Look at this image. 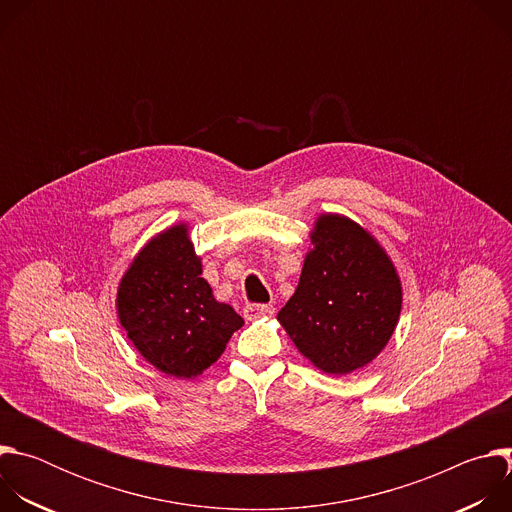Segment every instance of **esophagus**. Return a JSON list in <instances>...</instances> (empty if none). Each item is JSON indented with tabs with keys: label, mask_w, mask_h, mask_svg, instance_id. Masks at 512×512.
<instances>
[{
	"label": "esophagus",
	"mask_w": 512,
	"mask_h": 512,
	"mask_svg": "<svg viewBox=\"0 0 512 512\" xmlns=\"http://www.w3.org/2000/svg\"><path fill=\"white\" fill-rule=\"evenodd\" d=\"M271 312V308L267 306V304H247L245 308H243V316L247 318V320H257V318H261V316H267Z\"/></svg>",
	"instance_id": "esophagus-1"
}]
</instances>
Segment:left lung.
Listing matches in <instances>:
<instances>
[{"label":"left lung","instance_id":"1","mask_svg":"<svg viewBox=\"0 0 512 512\" xmlns=\"http://www.w3.org/2000/svg\"><path fill=\"white\" fill-rule=\"evenodd\" d=\"M312 245L296 294L277 318L320 371L348 375L389 342L401 283L379 243L344 216H320Z\"/></svg>","mask_w":512,"mask_h":512}]
</instances>
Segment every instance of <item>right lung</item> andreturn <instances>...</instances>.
<instances>
[{
	"mask_svg": "<svg viewBox=\"0 0 512 512\" xmlns=\"http://www.w3.org/2000/svg\"><path fill=\"white\" fill-rule=\"evenodd\" d=\"M188 231L176 225L150 241L121 279L117 312L139 354L176 379H192L223 354L243 318L218 304Z\"/></svg>",
	"mask_w": 512,
	"mask_h": 512,
	"instance_id": "1",
	"label": "right lung"
}]
</instances>
